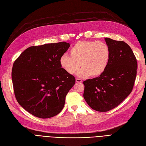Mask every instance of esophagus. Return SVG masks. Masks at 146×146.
Returning a JSON list of instances; mask_svg holds the SVG:
<instances>
[{
	"label": "esophagus",
	"instance_id": "obj_1",
	"mask_svg": "<svg viewBox=\"0 0 146 146\" xmlns=\"http://www.w3.org/2000/svg\"><path fill=\"white\" fill-rule=\"evenodd\" d=\"M76 82H78V83H82V80L80 79H78V78H76Z\"/></svg>",
	"mask_w": 146,
	"mask_h": 146
}]
</instances>
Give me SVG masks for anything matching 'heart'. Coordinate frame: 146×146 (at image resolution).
Instances as JSON below:
<instances>
[{
	"mask_svg": "<svg viewBox=\"0 0 146 146\" xmlns=\"http://www.w3.org/2000/svg\"><path fill=\"white\" fill-rule=\"evenodd\" d=\"M70 56H61L60 63L68 74L78 72L80 77H97L101 75L108 66L110 51L108 45L102 41H82L76 43L70 51Z\"/></svg>",
	"mask_w": 146,
	"mask_h": 146,
	"instance_id": "heart-1",
	"label": "heart"
}]
</instances>
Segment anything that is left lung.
<instances>
[{
    "label": "left lung",
    "instance_id": "8db88e82",
    "mask_svg": "<svg viewBox=\"0 0 146 146\" xmlns=\"http://www.w3.org/2000/svg\"><path fill=\"white\" fill-rule=\"evenodd\" d=\"M105 40L110 51L108 66L98 77L83 82L84 98L99 112L113 109L131 94L137 69L135 56L127 43L109 38Z\"/></svg>",
    "mask_w": 146,
    "mask_h": 146
}]
</instances>
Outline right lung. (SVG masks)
I'll return each mask as SVG.
<instances>
[{"instance_id": "right-lung-1", "label": "right lung", "mask_w": 146, "mask_h": 146, "mask_svg": "<svg viewBox=\"0 0 146 146\" xmlns=\"http://www.w3.org/2000/svg\"><path fill=\"white\" fill-rule=\"evenodd\" d=\"M70 46L66 42L32 46L14 61L12 79L15 98L23 108L38 118L59 113L75 84V78L60 63Z\"/></svg>"}]
</instances>
